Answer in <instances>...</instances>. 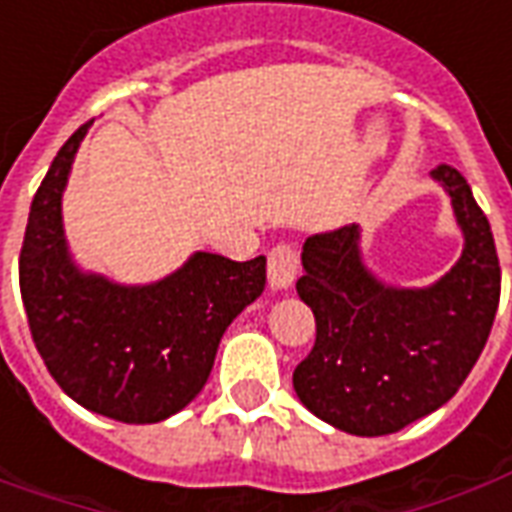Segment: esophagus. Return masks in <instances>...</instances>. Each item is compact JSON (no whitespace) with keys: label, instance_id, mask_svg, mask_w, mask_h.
<instances>
[{"label":"esophagus","instance_id":"1","mask_svg":"<svg viewBox=\"0 0 512 512\" xmlns=\"http://www.w3.org/2000/svg\"><path fill=\"white\" fill-rule=\"evenodd\" d=\"M299 274V252L290 244H277L268 252V285L274 290H285L293 285Z\"/></svg>","mask_w":512,"mask_h":512}]
</instances>
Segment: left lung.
Returning a JSON list of instances; mask_svg holds the SVG:
<instances>
[{"mask_svg": "<svg viewBox=\"0 0 512 512\" xmlns=\"http://www.w3.org/2000/svg\"><path fill=\"white\" fill-rule=\"evenodd\" d=\"M447 189L463 255L430 288L378 282L359 257V227L307 238L296 282L315 315V345L293 389L315 417L354 436H386L450 400L494 326L502 271L491 224L461 172H430Z\"/></svg>", "mask_w": 512, "mask_h": 512, "instance_id": "obj_1", "label": "left lung"}]
</instances>
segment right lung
I'll return each mask as SVG.
<instances>
[{"mask_svg":"<svg viewBox=\"0 0 512 512\" xmlns=\"http://www.w3.org/2000/svg\"><path fill=\"white\" fill-rule=\"evenodd\" d=\"M87 128L60 147L29 208L18 257L29 332L79 406L128 425L161 422L200 395L224 329L266 288V257L197 252L145 288L82 274L62 235V189Z\"/></svg>","mask_w":512,"mask_h":512,"instance_id":"1","label":"right lung"}]
</instances>
